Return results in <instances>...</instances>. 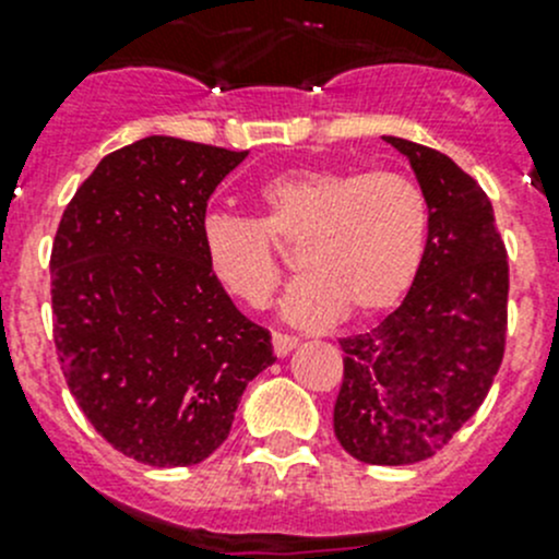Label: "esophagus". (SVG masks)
Masks as SVG:
<instances>
[{"label": "esophagus", "instance_id": "esophagus-1", "mask_svg": "<svg viewBox=\"0 0 559 559\" xmlns=\"http://www.w3.org/2000/svg\"><path fill=\"white\" fill-rule=\"evenodd\" d=\"M295 346H297V337L295 335L273 332V352H275V357H286V354H289Z\"/></svg>", "mask_w": 559, "mask_h": 559}]
</instances>
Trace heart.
Instances as JSON below:
<instances>
[{
    "label": "heart",
    "instance_id": "obj_1",
    "mask_svg": "<svg viewBox=\"0 0 559 559\" xmlns=\"http://www.w3.org/2000/svg\"><path fill=\"white\" fill-rule=\"evenodd\" d=\"M259 218L207 213L200 246L213 278L248 308L273 297L284 262L275 243H300L281 313L326 326L392 311L411 292L430 246V200L394 170L295 167L253 191Z\"/></svg>",
    "mask_w": 559,
    "mask_h": 559
}]
</instances>
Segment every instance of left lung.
Listing matches in <instances>:
<instances>
[{"label":"left lung","instance_id":"1","mask_svg":"<svg viewBox=\"0 0 559 559\" xmlns=\"http://www.w3.org/2000/svg\"><path fill=\"white\" fill-rule=\"evenodd\" d=\"M430 200L425 264L405 300L341 337L335 436L368 465H414L452 441L487 397L506 352L509 262L492 202L447 154L384 138Z\"/></svg>","mask_w":559,"mask_h":559}]
</instances>
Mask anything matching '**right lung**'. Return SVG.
I'll return each instance as SVG.
<instances>
[{
  "label": "right lung",
  "instance_id": "right-lung-1",
  "mask_svg": "<svg viewBox=\"0 0 559 559\" xmlns=\"http://www.w3.org/2000/svg\"><path fill=\"white\" fill-rule=\"evenodd\" d=\"M248 156L151 134L107 154L64 207L50 251L53 343L94 430L132 460L197 465L227 441L270 332L213 278L200 224Z\"/></svg>",
  "mask_w": 559,
  "mask_h": 559
}]
</instances>
